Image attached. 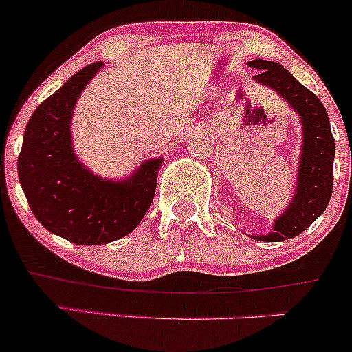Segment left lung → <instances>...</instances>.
<instances>
[{
  "instance_id": "left-lung-1",
  "label": "left lung",
  "mask_w": 352,
  "mask_h": 352,
  "mask_svg": "<svg viewBox=\"0 0 352 352\" xmlns=\"http://www.w3.org/2000/svg\"><path fill=\"white\" fill-rule=\"evenodd\" d=\"M248 66L258 69L254 80L281 95L283 100L300 116L303 129L300 166L294 196L267 235H257L262 242H283L303 233L327 208L333 187V158L336 143L327 110L314 91L300 83L279 63L255 59Z\"/></svg>"
}]
</instances>
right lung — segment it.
Wrapping results in <instances>:
<instances>
[{"label":"right lung","mask_w":352,"mask_h":352,"mask_svg":"<svg viewBox=\"0 0 352 352\" xmlns=\"http://www.w3.org/2000/svg\"><path fill=\"white\" fill-rule=\"evenodd\" d=\"M94 63L69 78L32 113L19 156V179L35 218L76 245H102L129 235L153 202L163 158L141 163L126 180H109L81 165L73 151L71 117Z\"/></svg>","instance_id":"1"}]
</instances>
